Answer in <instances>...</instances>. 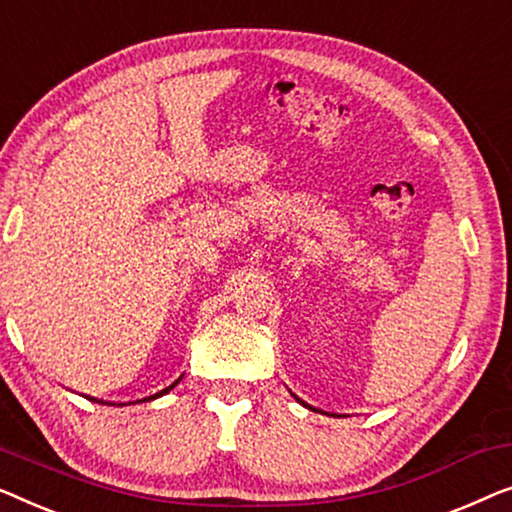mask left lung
I'll use <instances>...</instances> for the list:
<instances>
[{
  "label": "left lung",
  "instance_id": "left-lung-1",
  "mask_svg": "<svg viewBox=\"0 0 512 512\" xmlns=\"http://www.w3.org/2000/svg\"><path fill=\"white\" fill-rule=\"evenodd\" d=\"M297 401H301V399H297ZM301 403H304V401H301Z\"/></svg>",
  "mask_w": 512,
  "mask_h": 512
}]
</instances>
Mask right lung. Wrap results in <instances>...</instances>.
<instances>
[{
    "mask_svg": "<svg viewBox=\"0 0 512 512\" xmlns=\"http://www.w3.org/2000/svg\"><path fill=\"white\" fill-rule=\"evenodd\" d=\"M178 383H181V378H178V380H176V383H174V385H169V387H164V390H162V392H157V394H153V397H150V399H155V397H162V394H167V392H169V390H174V387H176V385H178Z\"/></svg>",
    "mask_w": 512,
    "mask_h": 512,
    "instance_id": "right-lung-1",
    "label": "right lung"
}]
</instances>
